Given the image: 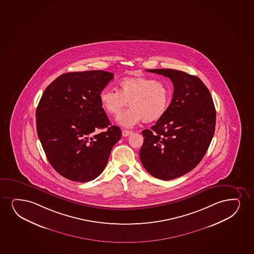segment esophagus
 Instances as JSON below:
<instances>
[{
  "label": "esophagus",
  "mask_w": 254,
  "mask_h": 254,
  "mask_svg": "<svg viewBox=\"0 0 254 254\" xmlns=\"http://www.w3.org/2000/svg\"><path fill=\"white\" fill-rule=\"evenodd\" d=\"M133 132L131 130H127V129H124L122 131L123 136H128L129 135H131Z\"/></svg>",
  "instance_id": "esophagus-1"
}]
</instances>
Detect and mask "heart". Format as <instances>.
<instances>
[{
	"instance_id": "1",
	"label": "heart",
	"mask_w": 254,
	"mask_h": 254,
	"mask_svg": "<svg viewBox=\"0 0 254 254\" xmlns=\"http://www.w3.org/2000/svg\"><path fill=\"white\" fill-rule=\"evenodd\" d=\"M100 106L111 117L119 115L127 106L130 109L118 117L120 126L130 128L141 121L153 123L167 113L170 91L166 84L146 76L126 77L118 83V92L105 88L100 93Z\"/></svg>"
}]
</instances>
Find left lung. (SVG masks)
Returning <instances> with one entry per match:
<instances>
[{"label":"left lung","instance_id":"1","mask_svg":"<svg viewBox=\"0 0 254 254\" xmlns=\"http://www.w3.org/2000/svg\"><path fill=\"white\" fill-rule=\"evenodd\" d=\"M170 78L174 91L167 113L144 136L142 166L154 178L171 180L185 175L202 161L215 133V106L199 78L175 69H148Z\"/></svg>","mask_w":254,"mask_h":254}]
</instances>
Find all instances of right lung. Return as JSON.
<instances>
[{"label":"right lung","mask_w":254,"mask_h":254,"mask_svg":"<svg viewBox=\"0 0 254 254\" xmlns=\"http://www.w3.org/2000/svg\"><path fill=\"white\" fill-rule=\"evenodd\" d=\"M107 71L71 72L46 87L36 110L39 140L58 174L75 182L96 179L105 169L121 129L111 126L100 93L113 80ZM103 128L104 132L98 130Z\"/></svg>","instance_id":"obj_1"}]
</instances>
